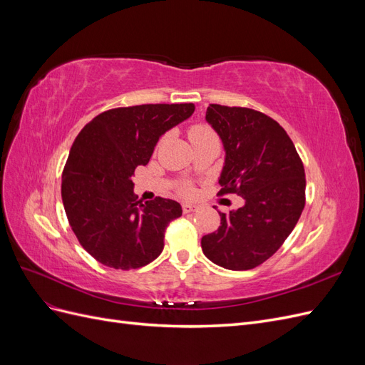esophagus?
<instances>
[{
  "label": "esophagus",
  "instance_id": "obj_1",
  "mask_svg": "<svg viewBox=\"0 0 365 365\" xmlns=\"http://www.w3.org/2000/svg\"><path fill=\"white\" fill-rule=\"evenodd\" d=\"M197 210V205H193V204H182V212L187 215V213H193Z\"/></svg>",
  "mask_w": 365,
  "mask_h": 365
}]
</instances>
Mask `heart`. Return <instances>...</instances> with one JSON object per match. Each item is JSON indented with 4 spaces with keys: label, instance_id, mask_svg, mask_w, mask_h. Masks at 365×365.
<instances>
[{
    "label": "heart",
    "instance_id": "heart-1",
    "mask_svg": "<svg viewBox=\"0 0 365 365\" xmlns=\"http://www.w3.org/2000/svg\"><path fill=\"white\" fill-rule=\"evenodd\" d=\"M189 138L192 141V145H195V143H201V141H207V140H217V135L215 134V130L207 125H195L189 129ZM182 193L190 195L192 189L190 187H184Z\"/></svg>",
    "mask_w": 365,
    "mask_h": 365
}]
</instances>
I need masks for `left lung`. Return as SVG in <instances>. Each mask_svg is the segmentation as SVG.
I'll use <instances>...</instances> for the list:
<instances>
[{
  "instance_id": "obj_1",
  "label": "left lung",
  "mask_w": 365,
  "mask_h": 365,
  "mask_svg": "<svg viewBox=\"0 0 365 365\" xmlns=\"http://www.w3.org/2000/svg\"><path fill=\"white\" fill-rule=\"evenodd\" d=\"M205 120L225 149L217 195L245 204L220 213V225L201 239L207 259L231 271L262 264L291 235L304 208V168L286 130L250 108L210 105Z\"/></svg>"
}]
</instances>
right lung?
Instances as JSON below:
<instances>
[{"label":"right lung","instance_id":"1","mask_svg":"<svg viewBox=\"0 0 365 365\" xmlns=\"http://www.w3.org/2000/svg\"><path fill=\"white\" fill-rule=\"evenodd\" d=\"M193 111V103L115 108L76 137L62 173V202L77 240L105 267L137 269L161 254L165 228L182 208L160 196L141 204L132 178L164 132Z\"/></svg>","mask_w":365,"mask_h":365}]
</instances>
